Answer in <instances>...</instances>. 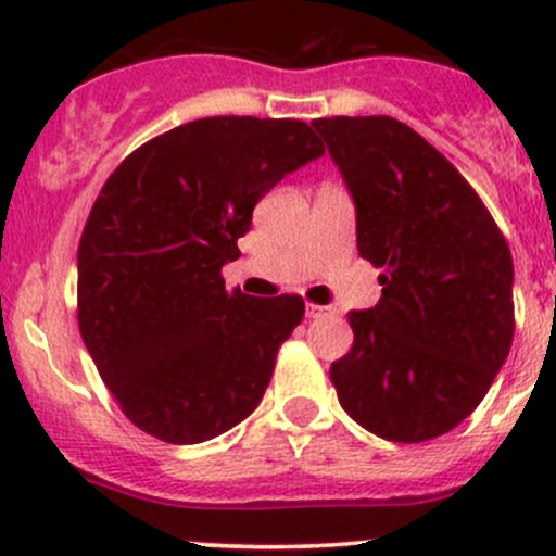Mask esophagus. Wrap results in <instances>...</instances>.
<instances>
[{
	"label": "esophagus",
	"instance_id": "obj_1",
	"mask_svg": "<svg viewBox=\"0 0 556 556\" xmlns=\"http://www.w3.org/2000/svg\"><path fill=\"white\" fill-rule=\"evenodd\" d=\"M325 314H330V306L306 304V317H309V319H319V317H325Z\"/></svg>",
	"mask_w": 556,
	"mask_h": 556
}]
</instances>
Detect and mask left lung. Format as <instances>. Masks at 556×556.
Listing matches in <instances>:
<instances>
[{"label":"left lung","instance_id":"left-lung-1","mask_svg":"<svg viewBox=\"0 0 556 556\" xmlns=\"http://www.w3.org/2000/svg\"><path fill=\"white\" fill-rule=\"evenodd\" d=\"M355 201L361 257L384 268L355 344L330 366L344 412L374 435L419 444L481 403L514 339V261L476 190L387 115L312 121Z\"/></svg>","mask_w":556,"mask_h":556}]
</instances>
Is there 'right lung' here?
I'll return each instance as SVG.
<instances>
[{
  "label": "right lung",
  "mask_w": 556,
  "mask_h": 556,
  "mask_svg": "<svg viewBox=\"0 0 556 556\" xmlns=\"http://www.w3.org/2000/svg\"><path fill=\"white\" fill-rule=\"evenodd\" d=\"M323 153L304 121L201 117L110 174L77 250V319L139 430L201 444L255 412L304 301L228 293L220 268L257 201Z\"/></svg>",
  "instance_id": "add662e5"
}]
</instances>
